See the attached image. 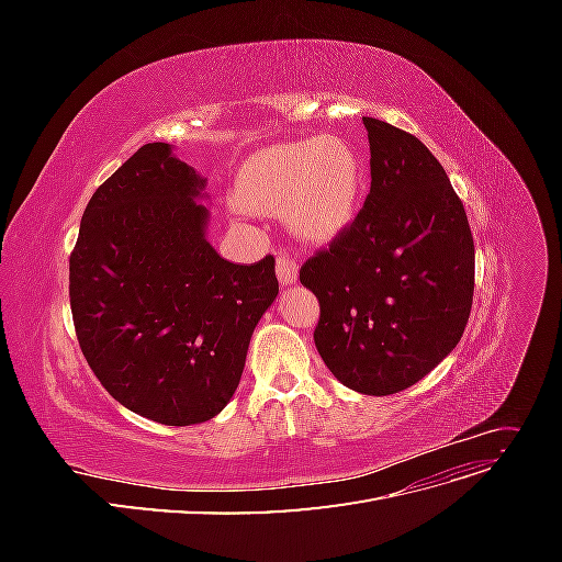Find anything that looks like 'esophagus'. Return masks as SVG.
<instances>
[{"mask_svg":"<svg viewBox=\"0 0 562 562\" xmlns=\"http://www.w3.org/2000/svg\"><path fill=\"white\" fill-rule=\"evenodd\" d=\"M277 277H279V281H281L283 285H291V283L297 281L300 267H297V262L291 258V255L279 252V258H277Z\"/></svg>","mask_w":562,"mask_h":562,"instance_id":"esophagus-1","label":"esophagus"}]
</instances>
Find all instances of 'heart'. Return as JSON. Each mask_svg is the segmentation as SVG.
<instances>
[{
	"instance_id": "1",
	"label": "heart",
	"mask_w": 562,
	"mask_h": 562,
	"mask_svg": "<svg viewBox=\"0 0 562 562\" xmlns=\"http://www.w3.org/2000/svg\"><path fill=\"white\" fill-rule=\"evenodd\" d=\"M363 187V159L351 143L307 138L250 159L234 199L246 213L283 215L302 239L330 241L359 213Z\"/></svg>"
}]
</instances>
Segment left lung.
<instances>
[{"instance_id": "8db88e82", "label": "left lung", "mask_w": 562, "mask_h": 562, "mask_svg": "<svg viewBox=\"0 0 562 562\" xmlns=\"http://www.w3.org/2000/svg\"><path fill=\"white\" fill-rule=\"evenodd\" d=\"M370 194L353 223L302 265L318 297L314 342L345 386L389 396L457 347L473 302V236L448 173L415 135L363 116Z\"/></svg>"}]
</instances>
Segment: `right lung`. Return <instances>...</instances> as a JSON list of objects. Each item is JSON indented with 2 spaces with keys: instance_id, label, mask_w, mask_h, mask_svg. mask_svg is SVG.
Listing matches in <instances>:
<instances>
[{
  "instance_id": "obj_1",
  "label": "right lung",
  "mask_w": 562,
  "mask_h": 562,
  "mask_svg": "<svg viewBox=\"0 0 562 562\" xmlns=\"http://www.w3.org/2000/svg\"><path fill=\"white\" fill-rule=\"evenodd\" d=\"M203 190L171 145L147 143L98 187L70 255L81 353L114 401L168 427L229 403L279 295L271 255L234 265L209 244Z\"/></svg>"
}]
</instances>
